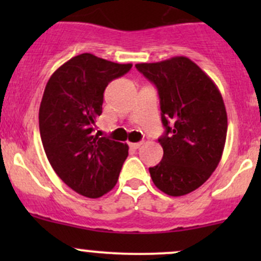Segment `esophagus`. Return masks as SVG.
Masks as SVG:
<instances>
[{"label": "esophagus", "instance_id": "esophagus-1", "mask_svg": "<svg viewBox=\"0 0 261 261\" xmlns=\"http://www.w3.org/2000/svg\"><path fill=\"white\" fill-rule=\"evenodd\" d=\"M128 145H130L131 149H139V147L143 145V141H140V143H130Z\"/></svg>", "mask_w": 261, "mask_h": 261}]
</instances>
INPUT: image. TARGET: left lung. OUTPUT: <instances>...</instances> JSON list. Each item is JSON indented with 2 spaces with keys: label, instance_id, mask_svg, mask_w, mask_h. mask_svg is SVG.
Returning <instances> with one entry per match:
<instances>
[{
  "label": "left lung",
  "instance_id": "8db88e82",
  "mask_svg": "<svg viewBox=\"0 0 261 261\" xmlns=\"http://www.w3.org/2000/svg\"><path fill=\"white\" fill-rule=\"evenodd\" d=\"M160 98L165 134L163 159L149 168L152 181L168 196L196 191L220 163L227 135L222 96L211 78L187 57L135 65Z\"/></svg>",
  "mask_w": 261,
  "mask_h": 261
}]
</instances>
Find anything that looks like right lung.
<instances>
[{
    "label": "right lung",
    "instance_id": "add662e5",
    "mask_svg": "<svg viewBox=\"0 0 261 261\" xmlns=\"http://www.w3.org/2000/svg\"><path fill=\"white\" fill-rule=\"evenodd\" d=\"M131 67L83 53L60 65L44 91L39 128L46 158L60 179L88 198L114 188L128 155L126 144L93 131L107 84Z\"/></svg>",
    "mask_w": 261,
    "mask_h": 261
}]
</instances>
